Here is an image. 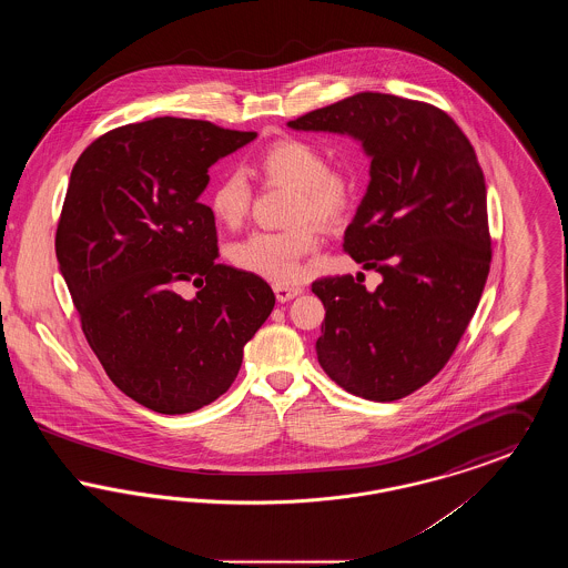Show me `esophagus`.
Listing matches in <instances>:
<instances>
[{"label":"esophagus","instance_id":"1","mask_svg":"<svg viewBox=\"0 0 568 568\" xmlns=\"http://www.w3.org/2000/svg\"><path fill=\"white\" fill-rule=\"evenodd\" d=\"M274 294L278 302H290L302 294V287H287V285H274Z\"/></svg>","mask_w":568,"mask_h":568}]
</instances>
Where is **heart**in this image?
I'll use <instances>...</instances> for the list:
<instances>
[{"instance_id":"1","label":"heart","mask_w":568,"mask_h":568,"mask_svg":"<svg viewBox=\"0 0 568 568\" xmlns=\"http://www.w3.org/2000/svg\"><path fill=\"white\" fill-rule=\"evenodd\" d=\"M257 170L268 183L296 190L294 219L311 216L324 225L338 223L352 202V185L345 176L329 170L324 151L306 140L285 138L271 144L257 160ZM251 204V187L241 172L223 174L209 197L211 213L219 223L236 227ZM320 246L311 223H297L281 232H253L232 244L230 260L236 268L276 285L296 283L302 276V260Z\"/></svg>"}]
</instances>
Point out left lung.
<instances>
[{"instance_id": "8db88e82", "label": "left lung", "mask_w": 568, "mask_h": 568, "mask_svg": "<svg viewBox=\"0 0 568 568\" xmlns=\"http://www.w3.org/2000/svg\"><path fill=\"white\" fill-rule=\"evenodd\" d=\"M349 135L371 181L345 251L383 281L313 283L324 302L317 359L353 396L392 403L426 385L456 352L491 262L487 190L475 149L443 110L387 93H355L287 123Z\"/></svg>"}]
</instances>
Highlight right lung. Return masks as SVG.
I'll return each instance as SVG.
<instances>
[{
  "label": "right lung",
  "mask_w": 568,
  "mask_h": 568,
  "mask_svg": "<svg viewBox=\"0 0 568 568\" xmlns=\"http://www.w3.org/2000/svg\"><path fill=\"white\" fill-rule=\"evenodd\" d=\"M255 132L158 116L100 135L70 174L54 251L89 347L138 405L215 403L274 308L271 285L216 264L209 168ZM191 280L196 296L175 287Z\"/></svg>",
  "instance_id": "1"
}]
</instances>
